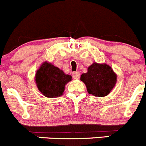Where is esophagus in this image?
<instances>
[{
    "mask_svg": "<svg viewBox=\"0 0 146 146\" xmlns=\"http://www.w3.org/2000/svg\"><path fill=\"white\" fill-rule=\"evenodd\" d=\"M72 76L74 79H78L80 77V72H74L72 73Z\"/></svg>",
    "mask_w": 146,
    "mask_h": 146,
    "instance_id": "obj_1",
    "label": "esophagus"
}]
</instances>
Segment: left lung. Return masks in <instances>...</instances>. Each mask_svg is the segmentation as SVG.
<instances>
[{"label": "left lung", "mask_w": 146, "mask_h": 146, "mask_svg": "<svg viewBox=\"0 0 146 146\" xmlns=\"http://www.w3.org/2000/svg\"><path fill=\"white\" fill-rule=\"evenodd\" d=\"M87 70V72L82 74L80 79L86 84L88 93L98 97L109 94L114 87L117 77L111 67L94 62Z\"/></svg>", "instance_id": "left-lung-1"}]
</instances>
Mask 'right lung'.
I'll return each instance as SVG.
<instances>
[{
  "label": "right lung",
  "mask_w": 146,
  "mask_h": 146,
  "mask_svg": "<svg viewBox=\"0 0 146 146\" xmlns=\"http://www.w3.org/2000/svg\"><path fill=\"white\" fill-rule=\"evenodd\" d=\"M72 80V76L50 63L44 62L37 71L35 82L39 91L48 98L62 95L65 84Z\"/></svg>",
  "instance_id": "obj_1"
}]
</instances>
